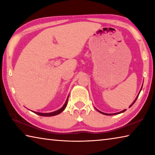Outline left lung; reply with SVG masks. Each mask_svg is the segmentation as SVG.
<instances>
[{
  "instance_id": "8db88e82",
  "label": "left lung",
  "mask_w": 155,
  "mask_h": 155,
  "mask_svg": "<svg viewBox=\"0 0 155 155\" xmlns=\"http://www.w3.org/2000/svg\"><path fill=\"white\" fill-rule=\"evenodd\" d=\"M143 86V85H142ZM142 86H141V90H140V92H139V94H140V91H141V89H142ZM139 94H138V95H137V97H136V98L135 99V101H133V103H132V104H130V105L129 106V108H130V107H131V106H132L133 105V104H134L135 103V101H136V100H137V97H138V96H139ZM96 110H97V111H98V112H100V113H101V114H104V115H116V114H121V113H123V112H124L125 111H126V110H127V109H124V110H123V111H120V112H117V113H115V114H106V113H103V112H102V111H99V110H98V109H96Z\"/></svg>"
}]
</instances>
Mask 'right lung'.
<instances>
[{
  "label": "right lung",
  "instance_id": "add662e5",
  "mask_svg": "<svg viewBox=\"0 0 155 155\" xmlns=\"http://www.w3.org/2000/svg\"><path fill=\"white\" fill-rule=\"evenodd\" d=\"M68 98L66 100V101H65V104H64V106H63L61 109H59L58 110H57L55 111H53V112H51V113H40V112H35V111H33V113H35V114H38L39 115H41V116H46V117H50V116H54V115H58L59 114H61V113L64 111V110L65 109V107L67 106V104H68Z\"/></svg>",
  "mask_w": 155,
  "mask_h": 155
}]
</instances>
